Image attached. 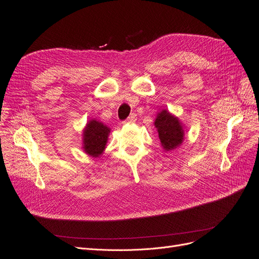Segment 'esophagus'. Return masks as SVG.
Masks as SVG:
<instances>
[{"instance_id": "34e87169", "label": "esophagus", "mask_w": 259, "mask_h": 259, "mask_svg": "<svg viewBox=\"0 0 259 259\" xmlns=\"http://www.w3.org/2000/svg\"><path fill=\"white\" fill-rule=\"evenodd\" d=\"M136 119H137V115H136V114H131V115L128 117L127 121H128V122H135Z\"/></svg>"}]
</instances>
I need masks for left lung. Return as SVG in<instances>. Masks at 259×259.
Wrapping results in <instances>:
<instances>
[{
  "instance_id": "obj_1",
  "label": "left lung",
  "mask_w": 259,
  "mask_h": 259,
  "mask_svg": "<svg viewBox=\"0 0 259 259\" xmlns=\"http://www.w3.org/2000/svg\"><path fill=\"white\" fill-rule=\"evenodd\" d=\"M155 127L157 128L160 143L166 151H171L182 143L184 134L180 121L166 109L157 115Z\"/></svg>"
}]
</instances>
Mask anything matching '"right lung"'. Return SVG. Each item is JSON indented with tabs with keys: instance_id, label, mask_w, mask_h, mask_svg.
Listing matches in <instances>:
<instances>
[{
	"instance_id": "add662e5",
	"label": "right lung",
	"mask_w": 259,
	"mask_h": 259,
	"mask_svg": "<svg viewBox=\"0 0 259 259\" xmlns=\"http://www.w3.org/2000/svg\"><path fill=\"white\" fill-rule=\"evenodd\" d=\"M108 134L109 128L106 125L97 120H91L83 131L84 152L93 157H98L105 150Z\"/></svg>"
}]
</instances>
